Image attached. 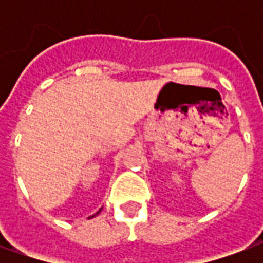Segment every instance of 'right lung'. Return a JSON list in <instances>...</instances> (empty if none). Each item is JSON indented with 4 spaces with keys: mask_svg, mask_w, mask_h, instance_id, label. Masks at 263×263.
<instances>
[{
    "mask_svg": "<svg viewBox=\"0 0 263 263\" xmlns=\"http://www.w3.org/2000/svg\"><path fill=\"white\" fill-rule=\"evenodd\" d=\"M100 211H101V210H100ZM100 211H98V213H100ZM98 213H97V214H98ZM97 214H94V215H91V217H96V215H97ZM91 217H90V218H91Z\"/></svg>",
    "mask_w": 263,
    "mask_h": 263,
    "instance_id": "add662e5",
    "label": "right lung"
}]
</instances>
